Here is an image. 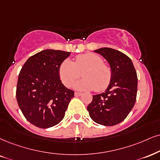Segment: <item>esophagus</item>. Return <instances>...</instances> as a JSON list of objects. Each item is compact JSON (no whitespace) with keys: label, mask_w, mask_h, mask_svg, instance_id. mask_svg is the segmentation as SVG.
<instances>
[{"label":"esophagus","mask_w":160,"mask_h":160,"mask_svg":"<svg viewBox=\"0 0 160 160\" xmlns=\"http://www.w3.org/2000/svg\"><path fill=\"white\" fill-rule=\"evenodd\" d=\"M82 92H75V96H82Z\"/></svg>","instance_id":"obj_1"}]
</instances>
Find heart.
<instances>
[{
    "mask_svg": "<svg viewBox=\"0 0 160 160\" xmlns=\"http://www.w3.org/2000/svg\"><path fill=\"white\" fill-rule=\"evenodd\" d=\"M81 72L84 78L74 84L78 90L94 89L96 92H101L107 89L111 82V69L104 64L102 57L95 53L78 55L74 62L67 58L59 66V77L67 88L72 85L80 77Z\"/></svg>",
    "mask_w": 160,
    "mask_h": 160,
    "instance_id": "1",
    "label": "heart"
}]
</instances>
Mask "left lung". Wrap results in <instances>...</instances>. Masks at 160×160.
<instances>
[{"instance_id":"obj_1","label":"left lung","mask_w":160,"mask_h":160,"mask_svg":"<svg viewBox=\"0 0 160 160\" xmlns=\"http://www.w3.org/2000/svg\"><path fill=\"white\" fill-rule=\"evenodd\" d=\"M94 52L101 54L109 63L112 78L104 92L92 96L88 110L96 123L113 126L123 121L134 106L137 93V71L131 58L120 51L104 47Z\"/></svg>"}]
</instances>
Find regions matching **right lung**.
Listing matches in <instances>:
<instances>
[{
  "label": "right lung",
  "instance_id": "right-lung-1",
  "mask_svg": "<svg viewBox=\"0 0 160 160\" xmlns=\"http://www.w3.org/2000/svg\"><path fill=\"white\" fill-rule=\"evenodd\" d=\"M69 52L45 50L29 57L18 78L16 98L26 119L40 128H48L64 119L74 97L60 80L58 69Z\"/></svg>",
  "mask_w": 160,
  "mask_h": 160
}]
</instances>
